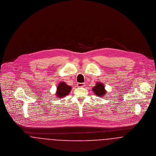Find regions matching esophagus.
I'll return each instance as SVG.
<instances>
[{
	"label": "esophagus",
	"instance_id": "esophagus-1",
	"mask_svg": "<svg viewBox=\"0 0 156 156\" xmlns=\"http://www.w3.org/2000/svg\"><path fill=\"white\" fill-rule=\"evenodd\" d=\"M76 85H77V86L78 87L85 86V84L84 83H77Z\"/></svg>",
	"mask_w": 156,
	"mask_h": 156
}]
</instances>
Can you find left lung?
Masks as SVG:
<instances>
[{"label": "left lung", "instance_id": "obj_1", "mask_svg": "<svg viewBox=\"0 0 156 156\" xmlns=\"http://www.w3.org/2000/svg\"><path fill=\"white\" fill-rule=\"evenodd\" d=\"M92 90L94 94L99 97L104 96L106 92L105 89L104 84H102L101 83H97L96 84V86L92 88Z\"/></svg>", "mask_w": 156, "mask_h": 156}]
</instances>
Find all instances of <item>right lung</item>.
Wrapping results in <instances>:
<instances>
[{"label":"right lung","instance_id":"right-lung-1","mask_svg":"<svg viewBox=\"0 0 156 156\" xmlns=\"http://www.w3.org/2000/svg\"><path fill=\"white\" fill-rule=\"evenodd\" d=\"M72 88L69 86H68L65 83H60L57 88L56 96L57 98H63L65 96H67L69 93Z\"/></svg>","mask_w":156,"mask_h":156}]
</instances>
